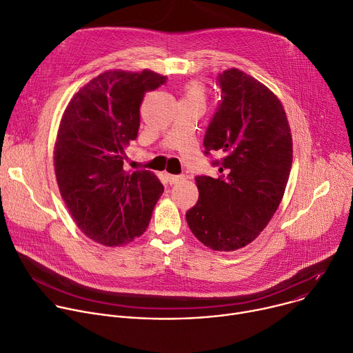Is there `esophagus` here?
I'll return each mask as SVG.
<instances>
[{"label": "esophagus", "mask_w": 353, "mask_h": 353, "mask_svg": "<svg viewBox=\"0 0 353 353\" xmlns=\"http://www.w3.org/2000/svg\"><path fill=\"white\" fill-rule=\"evenodd\" d=\"M167 178H168V182L171 183V185H175V183H178V182H181V181H183L185 179V176L183 175H167Z\"/></svg>", "instance_id": "esophagus-1"}]
</instances>
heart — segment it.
Here are the masks:
<instances>
[{
    "label": "heart",
    "instance_id": "b5f03b06",
    "mask_svg": "<svg viewBox=\"0 0 353 353\" xmlns=\"http://www.w3.org/2000/svg\"><path fill=\"white\" fill-rule=\"evenodd\" d=\"M182 99H190V101H198L205 102L206 99V88L199 81H190L188 83L182 90Z\"/></svg>",
    "mask_w": 353,
    "mask_h": 353
}]
</instances>
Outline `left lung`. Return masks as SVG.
<instances>
[{"label": "left lung", "instance_id": "left-lung-1", "mask_svg": "<svg viewBox=\"0 0 353 353\" xmlns=\"http://www.w3.org/2000/svg\"><path fill=\"white\" fill-rule=\"evenodd\" d=\"M223 101L205 136L220 175L196 176L199 199L186 221L203 245L236 251L251 244L279 208L293 161V140L281 99L239 68L219 75Z\"/></svg>", "mask_w": 353, "mask_h": 353}]
</instances>
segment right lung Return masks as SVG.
Returning a JSON list of instances; mask_svg holds the SVG:
<instances>
[{"label":"right lung","mask_w":353,"mask_h":353,"mask_svg":"<svg viewBox=\"0 0 353 353\" xmlns=\"http://www.w3.org/2000/svg\"><path fill=\"white\" fill-rule=\"evenodd\" d=\"M167 78L151 70H108L68 102L54 143L61 198L88 239L106 247L145 231L164 186L151 171L126 172L125 148L136 140L144 94Z\"/></svg>","instance_id":"right-lung-1"}]
</instances>
